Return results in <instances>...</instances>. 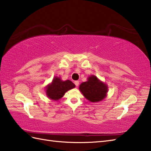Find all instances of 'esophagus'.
I'll list each match as a JSON object with an SVG mask.
<instances>
[{
    "mask_svg": "<svg viewBox=\"0 0 151 151\" xmlns=\"http://www.w3.org/2000/svg\"><path fill=\"white\" fill-rule=\"evenodd\" d=\"M75 86H78V85H79V81H75Z\"/></svg>",
    "mask_w": 151,
    "mask_h": 151,
    "instance_id": "esophagus-1",
    "label": "esophagus"
}]
</instances>
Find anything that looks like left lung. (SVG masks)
<instances>
[{
  "mask_svg": "<svg viewBox=\"0 0 151 151\" xmlns=\"http://www.w3.org/2000/svg\"><path fill=\"white\" fill-rule=\"evenodd\" d=\"M87 82H83L79 87L84 97L91 102L102 101L106 95L108 89L103 82H100L97 76H91Z\"/></svg>",
  "mask_w": 151,
  "mask_h": 151,
  "instance_id": "left-lung-1",
  "label": "left lung"
}]
</instances>
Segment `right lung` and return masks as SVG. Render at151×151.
<instances>
[{
    "label": "right lung",
    "mask_w": 151,
    "mask_h": 151,
    "mask_svg": "<svg viewBox=\"0 0 151 151\" xmlns=\"http://www.w3.org/2000/svg\"><path fill=\"white\" fill-rule=\"evenodd\" d=\"M75 87V85L70 81H62L59 78L55 77L51 84L47 88V95L52 100H58L62 98L65 93Z\"/></svg>",
    "instance_id": "obj_1"
}]
</instances>
